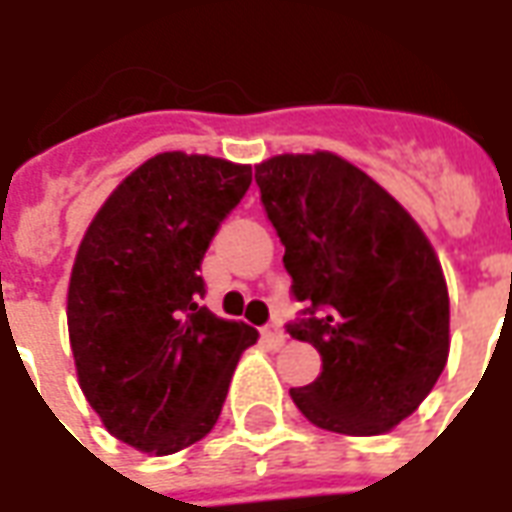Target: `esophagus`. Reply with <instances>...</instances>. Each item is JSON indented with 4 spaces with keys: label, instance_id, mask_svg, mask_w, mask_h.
I'll return each instance as SVG.
<instances>
[{
    "label": "esophagus",
    "instance_id": "obj_1",
    "mask_svg": "<svg viewBox=\"0 0 512 512\" xmlns=\"http://www.w3.org/2000/svg\"><path fill=\"white\" fill-rule=\"evenodd\" d=\"M263 337H266L268 343L279 348V345H285V332H282V326L277 321H271L268 326H263Z\"/></svg>",
    "mask_w": 512,
    "mask_h": 512
}]
</instances>
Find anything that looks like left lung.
Here are the masks:
<instances>
[{
	"label": "left lung",
	"mask_w": 512,
	"mask_h": 512,
	"mask_svg": "<svg viewBox=\"0 0 512 512\" xmlns=\"http://www.w3.org/2000/svg\"><path fill=\"white\" fill-rule=\"evenodd\" d=\"M255 180L285 246V329L321 354V376L290 389L312 425L378 436L414 414L450 354V296L439 257L400 202L334 153L274 156Z\"/></svg>",
	"instance_id": "obj_1"
}]
</instances>
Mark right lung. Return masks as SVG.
I'll use <instances>...</instances> for the list:
<instances>
[{
	"instance_id": "right-lung-1",
	"label": "right lung",
	"mask_w": 512,
	"mask_h": 512,
	"mask_svg": "<svg viewBox=\"0 0 512 512\" xmlns=\"http://www.w3.org/2000/svg\"><path fill=\"white\" fill-rule=\"evenodd\" d=\"M252 167L158 153L95 213L76 252L68 332L87 403L106 430L153 455L216 425L252 326L202 307L200 263Z\"/></svg>"
}]
</instances>
